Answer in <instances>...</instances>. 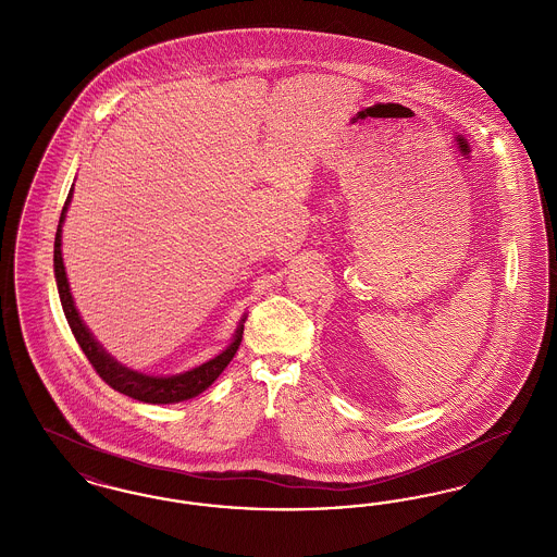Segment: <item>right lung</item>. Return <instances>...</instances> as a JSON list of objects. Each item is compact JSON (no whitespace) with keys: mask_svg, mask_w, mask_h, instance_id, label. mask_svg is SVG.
<instances>
[{"mask_svg":"<svg viewBox=\"0 0 557 557\" xmlns=\"http://www.w3.org/2000/svg\"><path fill=\"white\" fill-rule=\"evenodd\" d=\"M73 189L69 191V198L60 212V223L55 230V239H53V271H55V284H58V294H60V302L64 309L66 321L79 343L81 350L85 352V357L89 359L91 368L96 373L107 382L110 388L135 398V400H144V403H180L186 398L196 397L202 391H207L212 382L221 375V371L230 366V361L234 359L236 350L242 343V334H244V325H239L236 332L234 343L227 346L221 355H216L211 361H207L205 366L196 368V370L180 373V375H171V377H154V375H146V373H137V371L127 370L125 366L116 363L104 348L94 341V336L89 334V330L83 325L79 313L75 309L73 296L69 290V282H66V273H64V263H62V250H60V242H62V221L66 214V207L71 202ZM244 321V319H242Z\"/></svg>","mask_w":557,"mask_h":557,"instance_id":"obj_1","label":"right lung"}]
</instances>
